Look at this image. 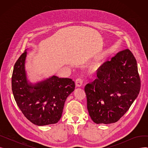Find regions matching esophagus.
<instances>
[{
	"instance_id": "obj_1",
	"label": "esophagus",
	"mask_w": 148,
	"mask_h": 148,
	"mask_svg": "<svg viewBox=\"0 0 148 148\" xmlns=\"http://www.w3.org/2000/svg\"><path fill=\"white\" fill-rule=\"evenodd\" d=\"M83 80L81 78L77 79L76 80H75V85H76V86H77V87L82 86V85L83 84Z\"/></svg>"
}]
</instances>
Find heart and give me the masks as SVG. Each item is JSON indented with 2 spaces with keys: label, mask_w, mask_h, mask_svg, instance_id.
<instances>
[{
  "label": "heart",
  "mask_w": 148,
  "mask_h": 148,
  "mask_svg": "<svg viewBox=\"0 0 148 148\" xmlns=\"http://www.w3.org/2000/svg\"><path fill=\"white\" fill-rule=\"evenodd\" d=\"M101 63H98L97 64H96V65L94 66V69H98L101 66Z\"/></svg>",
  "instance_id": "obj_1"
}]
</instances>
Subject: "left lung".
I'll use <instances>...</instances> for the list:
<instances>
[{
    "instance_id": "left-lung-1",
    "label": "left lung",
    "mask_w": 148,
    "mask_h": 148,
    "mask_svg": "<svg viewBox=\"0 0 148 148\" xmlns=\"http://www.w3.org/2000/svg\"><path fill=\"white\" fill-rule=\"evenodd\" d=\"M97 75L98 78L84 88L89 116L98 124L116 122L140 90L136 59L129 49H125L104 63Z\"/></svg>"
}]
</instances>
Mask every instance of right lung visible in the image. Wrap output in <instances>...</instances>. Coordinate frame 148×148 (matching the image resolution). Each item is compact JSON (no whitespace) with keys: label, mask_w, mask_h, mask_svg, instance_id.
<instances>
[{"label":"right lung","mask_w":148,"mask_h":148,"mask_svg":"<svg viewBox=\"0 0 148 148\" xmlns=\"http://www.w3.org/2000/svg\"><path fill=\"white\" fill-rule=\"evenodd\" d=\"M26 51L14 65L12 90L17 106L25 117L36 125L57 123L60 119L64 104L74 91L75 83L71 79L53 76L35 86L28 84L25 70Z\"/></svg>","instance_id":"add662e5"}]
</instances>
